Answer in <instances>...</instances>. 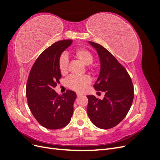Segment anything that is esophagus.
<instances>
[{
    "mask_svg": "<svg viewBox=\"0 0 160 160\" xmlns=\"http://www.w3.org/2000/svg\"><path fill=\"white\" fill-rule=\"evenodd\" d=\"M77 98H79V97L82 96V95L80 93H77Z\"/></svg>",
    "mask_w": 160,
    "mask_h": 160,
    "instance_id": "obj_1",
    "label": "esophagus"
}]
</instances>
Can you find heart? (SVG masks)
Listing matches in <instances>:
<instances>
[{"label":"heart","mask_w":160,"mask_h":160,"mask_svg":"<svg viewBox=\"0 0 160 160\" xmlns=\"http://www.w3.org/2000/svg\"><path fill=\"white\" fill-rule=\"evenodd\" d=\"M75 56L80 60L85 65H87L90 70H93V66L91 63L93 61V55L88 49L85 48H79L77 49L74 52ZM58 67L62 75L66 74L68 71L69 67V58L65 53H62L60 55L59 60H58ZM91 78L89 76H71L66 81V84L69 88L76 91L81 92L84 91L87 87L91 83Z\"/></svg>","instance_id":"1"}]
</instances>
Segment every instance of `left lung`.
<instances>
[{
  "instance_id": "obj_1",
  "label": "left lung",
  "mask_w": 160,
  "mask_h": 160,
  "mask_svg": "<svg viewBox=\"0 0 160 160\" xmlns=\"http://www.w3.org/2000/svg\"><path fill=\"white\" fill-rule=\"evenodd\" d=\"M98 53L101 68L93 87L104 91L103 99L88 95L87 112L96 127L108 129L115 127L125 118L132 106L134 89L128 71L116 58L98 43L89 41Z\"/></svg>"
}]
</instances>
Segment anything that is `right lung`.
I'll use <instances>...</instances> for the list:
<instances>
[{
  "instance_id": "1",
  "label": "right lung",
  "mask_w": 160,
  "mask_h": 160,
  "mask_svg": "<svg viewBox=\"0 0 160 160\" xmlns=\"http://www.w3.org/2000/svg\"><path fill=\"white\" fill-rule=\"evenodd\" d=\"M72 41L55 42L39 55L31 69L26 87L27 103L32 114L42 126L49 129L64 128L73 113L75 92L68 90L59 95L53 89L61 73L58 60Z\"/></svg>"
}]
</instances>
